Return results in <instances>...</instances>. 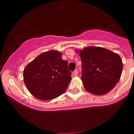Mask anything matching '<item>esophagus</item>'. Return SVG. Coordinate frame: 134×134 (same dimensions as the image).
Wrapping results in <instances>:
<instances>
[{
	"mask_svg": "<svg viewBox=\"0 0 134 134\" xmlns=\"http://www.w3.org/2000/svg\"><path fill=\"white\" fill-rule=\"evenodd\" d=\"M77 74H78V70H77V69H75V70L74 71V75H77Z\"/></svg>",
	"mask_w": 134,
	"mask_h": 134,
	"instance_id": "1",
	"label": "esophagus"
}]
</instances>
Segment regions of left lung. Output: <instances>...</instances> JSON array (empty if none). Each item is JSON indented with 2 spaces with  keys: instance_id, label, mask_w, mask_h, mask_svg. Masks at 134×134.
Instances as JSON below:
<instances>
[{
  "instance_id": "8db88e82",
  "label": "left lung",
  "mask_w": 134,
  "mask_h": 134,
  "mask_svg": "<svg viewBox=\"0 0 134 134\" xmlns=\"http://www.w3.org/2000/svg\"><path fill=\"white\" fill-rule=\"evenodd\" d=\"M81 80L85 89L95 95L110 92L120 80L123 63L119 55L102 47L85 48L80 51Z\"/></svg>"
}]
</instances>
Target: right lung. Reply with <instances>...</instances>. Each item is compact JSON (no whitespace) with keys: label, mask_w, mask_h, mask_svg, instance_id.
<instances>
[{"label":"right lung","mask_w":134,"mask_h":134,"mask_svg":"<svg viewBox=\"0 0 134 134\" xmlns=\"http://www.w3.org/2000/svg\"><path fill=\"white\" fill-rule=\"evenodd\" d=\"M56 51L42 53L25 67L24 81L38 99L48 100L63 94L71 80L68 62Z\"/></svg>","instance_id":"add662e5"}]
</instances>
